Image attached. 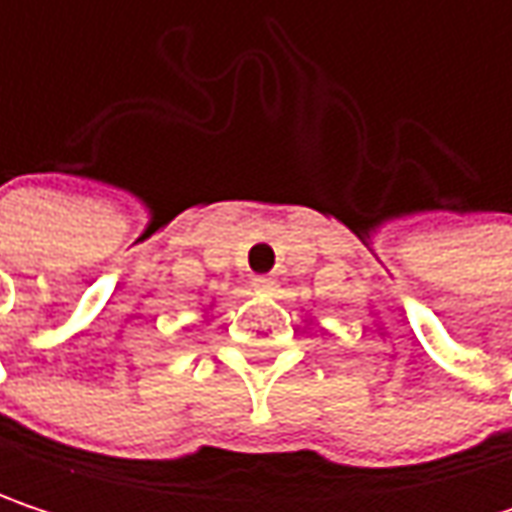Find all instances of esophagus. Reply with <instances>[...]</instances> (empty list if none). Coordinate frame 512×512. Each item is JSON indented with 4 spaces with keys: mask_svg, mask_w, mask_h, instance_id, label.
Returning a JSON list of instances; mask_svg holds the SVG:
<instances>
[{
    "mask_svg": "<svg viewBox=\"0 0 512 512\" xmlns=\"http://www.w3.org/2000/svg\"><path fill=\"white\" fill-rule=\"evenodd\" d=\"M252 287H255L257 293H275L278 281H275L272 275H255V278H252Z\"/></svg>",
    "mask_w": 512,
    "mask_h": 512,
    "instance_id": "obj_1",
    "label": "esophagus"
}]
</instances>
